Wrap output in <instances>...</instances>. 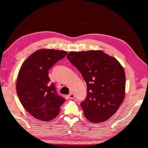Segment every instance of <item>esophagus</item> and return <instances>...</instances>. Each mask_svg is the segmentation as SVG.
I'll list each match as a JSON object with an SVG mask.
<instances>
[{"label": "esophagus", "instance_id": "34e87169", "mask_svg": "<svg viewBox=\"0 0 148 148\" xmlns=\"http://www.w3.org/2000/svg\"><path fill=\"white\" fill-rule=\"evenodd\" d=\"M69 97L70 98V99H74V97H75V95H73V93H70V95H69Z\"/></svg>", "mask_w": 148, "mask_h": 148}]
</instances>
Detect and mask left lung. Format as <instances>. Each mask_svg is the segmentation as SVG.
<instances>
[{
	"label": "left lung",
	"mask_w": 148,
	"mask_h": 148,
	"mask_svg": "<svg viewBox=\"0 0 148 148\" xmlns=\"http://www.w3.org/2000/svg\"><path fill=\"white\" fill-rule=\"evenodd\" d=\"M66 57L86 83L87 96L81 103L84 116L93 123L108 120L125 97L123 66L114 57L102 51L70 52Z\"/></svg>",
	"instance_id": "1"
}]
</instances>
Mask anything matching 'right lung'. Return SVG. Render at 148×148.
<instances>
[{
	"instance_id": "1",
	"label": "right lung",
	"mask_w": 148,
	"mask_h": 148,
	"mask_svg": "<svg viewBox=\"0 0 148 148\" xmlns=\"http://www.w3.org/2000/svg\"><path fill=\"white\" fill-rule=\"evenodd\" d=\"M67 52L39 49L22 64L16 79V92L22 106L36 119L49 122L60 112L65 101L51 83L48 70L65 57Z\"/></svg>"
}]
</instances>
